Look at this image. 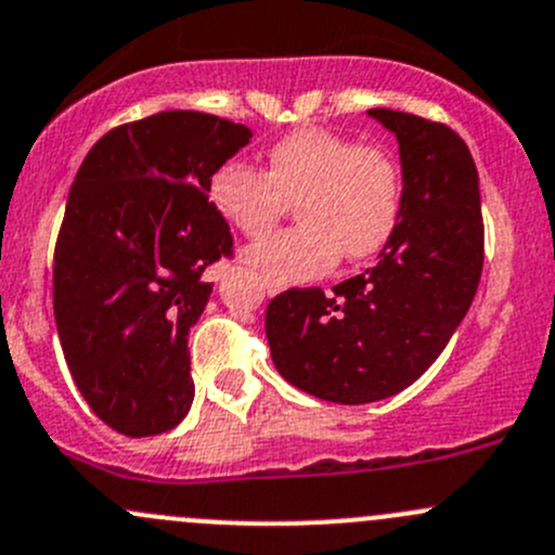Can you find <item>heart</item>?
<instances>
[{"label": "heart", "mask_w": 555, "mask_h": 555, "mask_svg": "<svg viewBox=\"0 0 555 555\" xmlns=\"http://www.w3.org/2000/svg\"><path fill=\"white\" fill-rule=\"evenodd\" d=\"M215 209L260 238L295 204L300 225L246 251L273 287L306 282L338 257L367 260L389 244L402 209L400 166L389 153L324 128H298L268 150V169L228 160L211 173Z\"/></svg>", "instance_id": "heart-1"}]
</instances>
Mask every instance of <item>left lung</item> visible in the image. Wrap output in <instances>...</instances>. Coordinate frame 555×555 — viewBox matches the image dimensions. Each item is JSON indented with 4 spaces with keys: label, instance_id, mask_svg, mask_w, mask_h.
<instances>
[{
    "label": "left lung",
    "instance_id": "obj_1",
    "mask_svg": "<svg viewBox=\"0 0 555 555\" xmlns=\"http://www.w3.org/2000/svg\"><path fill=\"white\" fill-rule=\"evenodd\" d=\"M400 142V222L360 276L287 289L268 304L276 371L327 402L397 395L433 365L467 313L483 271L478 169L446 122L367 109Z\"/></svg>",
    "mask_w": 555,
    "mask_h": 555
}]
</instances>
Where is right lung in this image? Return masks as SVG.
<instances>
[{
    "mask_svg": "<svg viewBox=\"0 0 555 555\" xmlns=\"http://www.w3.org/2000/svg\"><path fill=\"white\" fill-rule=\"evenodd\" d=\"M249 137L206 112H158L106 131L72 184L55 327L80 395L126 438L169 433L190 411L188 335L211 295L206 271L233 257L209 182Z\"/></svg>",
    "mask_w": 555,
    "mask_h": 555,
    "instance_id": "right-lung-1",
    "label": "right lung"
}]
</instances>
